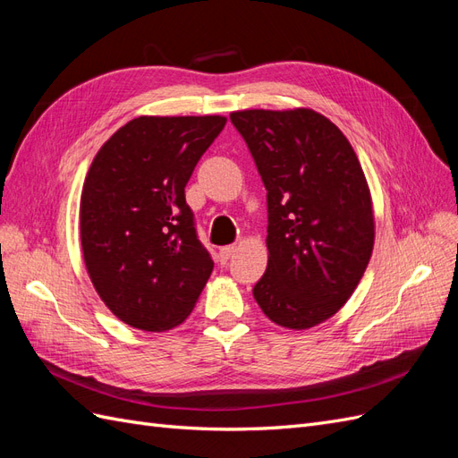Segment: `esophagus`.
<instances>
[{
  "instance_id": "34e87169",
  "label": "esophagus",
  "mask_w": 458,
  "mask_h": 458,
  "mask_svg": "<svg viewBox=\"0 0 458 458\" xmlns=\"http://www.w3.org/2000/svg\"><path fill=\"white\" fill-rule=\"evenodd\" d=\"M234 252H237V246L234 244H229V246H224L219 250V258H221V261H227Z\"/></svg>"
}]
</instances>
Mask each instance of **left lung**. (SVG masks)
I'll list each match as a JSON object with an SVG mask.
<instances>
[{
  "mask_svg": "<svg viewBox=\"0 0 458 458\" xmlns=\"http://www.w3.org/2000/svg\"><path fill=\"white\" fill-rule=\"evenodd\" d=\"M242 135L267 189L266 275L254 298L273 323L303 330L353 294L374 244L372 200L345 135L311 108L239 110Z\"/></svg>",
  "mask_w": 458,
  "mask_h": 458,
  "instance_id": "obj_1",
  "label": "left lung"
}]
</instances>
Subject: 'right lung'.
<instances>
[{"label":"right lung","mask_w":458,"mask_h":458,"mask_svg":"<svg viewBox=\"0 0 458 458\" xmlns=\"http://www.w3.org/2000/svg\"><path fill=\"white\" fill-rule=\"evenodd\" d=\"M224 116H140L97 152L80 200L89 279L120 321L147 332L183 323L214 261L185 185Z\"/></svg>","instance_id":"1"}]
</instances>
